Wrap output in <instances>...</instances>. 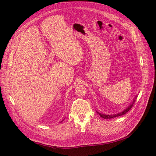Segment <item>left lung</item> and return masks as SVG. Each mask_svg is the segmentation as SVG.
<instances>
[{
	"label": "left lung",
	"instance_id": "8db88e82",
	"mask_svg": "<svg viewBox=\"0 0 156 156\" xmlns=\"http://www.w3.org/2000/svg\"><path fill=\"white\" fill-rule=\"evenodd\" d=\"M135 98H136V97H135ZM135 101V99L133 101V103H132L131 104L126 108V109H125L124 111H122V112H120V113H119V114L112 115H107L101 114V113H99L98 112V113L99 114V115H100L101 118H103V119H112V118H115V117H117V116H122V115H124V114H126V113H127V112H128V111L131 109V108L132 107H133V103H134Z\"/></svg>",
	"mask_w": 156,
	"mask_h": 156
}]
</instances>
